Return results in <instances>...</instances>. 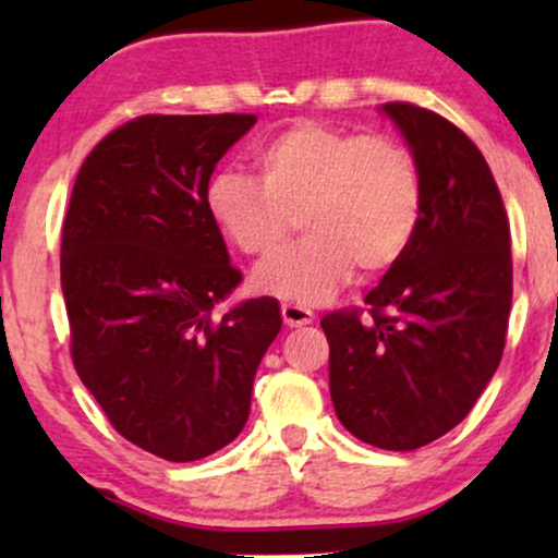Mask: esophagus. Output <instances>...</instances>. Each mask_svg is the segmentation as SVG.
Returning <instances> with one entry per match:
<instances>
[{
	"label": "esophagus",
	"instance_id": "obj_1",
	"mask_svg": "<svg viewBox=\"0 0 558 558\" xmlns=\"http://www.w3.org/2000/svg\"><path fill=\"white\" fill-rule=\"evenodd\" d=\"M281 317H284L287 327H302V325L312 323V312L307 307H302V304H294V302L281 304Z\"/></svg>",
	"mask_w": 558,
	"mask_h": 558
}]
</instances>
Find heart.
<instances>
[{
	"instance_id": "heart-1",
	"label": "heart",
	"mask_w": 558,
	"mask_h": 558,
	"mask_svg": "<svg viewBox=\"0 0 558 558\" xmlns=\"http://www.w3.org/2000/svg\"><path fill=\"white\" fill-rule=\"evenodd\" d=\"M258 178L213 174L205 208L246 256L277 251L254 271L258 292L300 302L327 300L355 274L378 277L399 264L422 218V178L401 142L300 121L254 155Z\"/></svg>"
}]
</instances>
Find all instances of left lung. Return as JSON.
<instances>
[{"label": "left lung", "instance_id": "obj_1", "mask_svg": "<svg viewBox=\"0 0 558 558\" xmlns=\"http://www.w3.org/2000/svg\"><path fill=\"white\" fill-rule=\"evenodd\" d=\"M384 111L414 151L422 218L365 310L330 312L319 325L342 426L365 445L411 452L454 429L498 368L513 258L506 205L475 142L416 104Z\"/></svg>", "mask_w": 558, "mask_h": 558}]
</instances>
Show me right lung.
Listing matches in <instances>:
<instances>
[{"instance_id": "add662e5", "label": "right lung", "mask_w": 558, "mask_h": 558, "mask_svg": "<svg viewBox=\"0 0 558 558\" xmlns=\"http://www.w3.org/2000/svg\"><path fill=\"white\" fill-rule=\"evenodd\" d=\"M254 124V113L136 117L90 149L68 203L60 287L75 373L121 437L167 462L239 437L281 330L274 296L213 315L241 271L205 190Z\"/></svg>"}]
</instances>
